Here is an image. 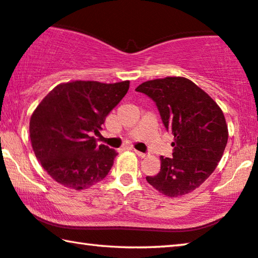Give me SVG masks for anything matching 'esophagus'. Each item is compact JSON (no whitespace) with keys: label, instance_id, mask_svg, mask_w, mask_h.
Segmentation results:
<instances>
[{"label":"esophagus","instance_id":"esophagus-1","mask_svg":"<svg viewBox=\"0 0 258 258\" xmlns=\"http://www.w3.org/2000/svg\"><path fill=\"white\" fill-rule=\"evenodd\" d=\"M134 151H135V153L137 154L138 157H141V158H145L146 156H148V154H146V153H143V152H141V151H137V150H134Z\"/></svg>","mask_w":258,"mask_h":258}]
</instances>
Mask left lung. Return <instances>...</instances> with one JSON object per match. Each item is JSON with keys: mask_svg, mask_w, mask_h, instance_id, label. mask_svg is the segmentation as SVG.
Here are the masks:
<instances>
[{"mask_svg": "<svg viewBox=\"0 0 258 258\" xmlns=\"http://www.w3.org/2000/svg\"><path fill=\"white\" fill-rule=\"evenodd\" d=\"M136 91L156 102L166 129L174 135L173 158L161 156L160 172L146 181L162 195H187L211 175L223 157L228 140L223 110L184 77L152 79Z\"/></svg>", "mask_w": 258, "mask_h": 258, "instance_id": "1", "label": "left lung"}]
</instances>
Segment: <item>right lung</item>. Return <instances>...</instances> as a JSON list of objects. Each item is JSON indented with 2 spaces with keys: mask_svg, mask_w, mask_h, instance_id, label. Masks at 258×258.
<instances>
[{
  "mask_svg": "<svg viewBox=\"0 0 258 258\" xmlns=\"http://www.w3.org/2000/svg\"><path fill=\"white\" fill-rule=\"evenodd\" d=\"M129 90V81L61 83L31 115L30 138L42 168L63 187L83 190L102 179L114 164L115 150L96 144L106 116Z\"/></svg>",
  "mask_w": 258,
  "mask_h": 258,
  "instance_id": "right-lung-1",
  "label": "right lung"
}]
</instances>
